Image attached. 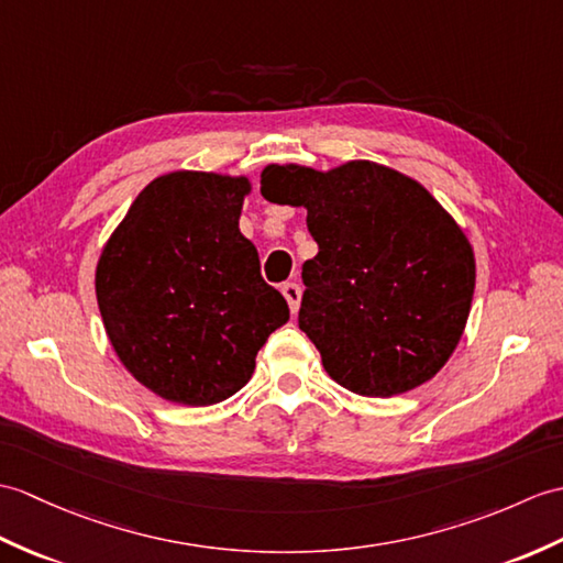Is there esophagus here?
I'll list each match as a JSON object with an SVG mask.
<instances>
[{
    "label": "esophagus",
    "instance_id": "obj_1",
    "mask_svg": "<svg viewBox=\"0 0 563 563\" xmlns=\"http://www.w3.org/2000/svg\"><path fill=\"white\" fill-rule=\"evenodd\" d=\"M283 297L287 299V305H290V311L297 313L299 311V299H302V290H299L297 283H285L283 285Z\"/></svg>",
    "mask_w": 563,
    "mask_h": 563
}]
</instances>
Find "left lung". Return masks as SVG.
<instances>
[{"label": "left lung", "instance_id": "1", "mask_svg": "<svg viewBox=\"0 0 563 563\" xmlns=\"http://www.w3.org/2000/svg\"><path fill=\"white\" fill-rule=\"evenodd\" d=\"M261 194L307 208L319 254L302 266L299 329L335 384L390 398L434 378L459 347L475 252L420 181L372 161L266 165Z\"/></svg>", "mask_w": 563, "mask_h": 563}]
</instances>
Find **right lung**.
Listing matches in <instances>:
<instances>
[{"instance_id": "right-lung-1", "label": "right lung", "mask_w": 563, "mask_h": 563, "mask_svg": "<svg viewBox=\"0 0 563 563\" xmlns=\"http://www.w3.org/2000/svg\"><path fill=\"white\" fill-rule=\"evenodd\" d=\"M252 181L175 169L155 177L104 242L96 297L124 369L163 400L206 408L238 394L290 319L240 232Z\"/></svg>"}]
</instances>
